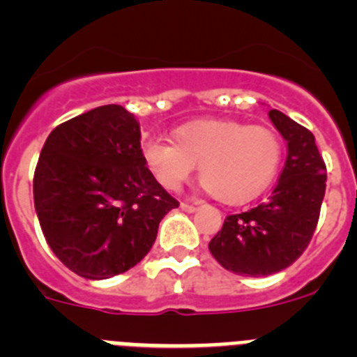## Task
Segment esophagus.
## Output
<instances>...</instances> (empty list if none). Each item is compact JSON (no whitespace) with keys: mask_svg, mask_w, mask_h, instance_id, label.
<instances>
[{"mask_svg":"<svg viewBox=\"0 0 357 357\" xmlns=\"http://www.w3.org/2000/svg\"><path fill=\"white\" fill-rule=\"evenodd\" d=\"M181 209L185 211V213H197L198 207L193 206V204H181Z\"/></svg>","mask_w":357,"mask_h":357,"instance_id":"1","label":"esophagus"}]
</instances>
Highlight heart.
Masks as SVG:
<instances>
[{
	"instance_id": "heart-1",
	"label": "heart",
	"mask_w": 357,
	"mask_h": 357,
	"mask_svg": "<svg viewBox=\"0 0 357 357\" xmlns=\"http://www.w3.org/2000/svg\"><path fill=\"white\" fill-rule=\"evenodd\" d=\"M172 139L143 144V159L155 181L168 191H178L198 164L204 188L223 204L257 197L273 181L282 157L275 132L238 121L185 123L173 130Z\"/></svg>"
}]
</instances>
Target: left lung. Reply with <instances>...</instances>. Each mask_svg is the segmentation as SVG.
Returning <instances> with one entry per match:
<instances>
[{
  "instance_id": "obj_1",
  "label": "left lung",
  "mask_w": 357,
  "mask_h": 357,
  "mask_svg": "<svg viewBox=\"0 0 357 357\" xmlns=\"http://www.w3.org/2000/svg\"><path fill=\"white\" fill-rule=\"evenodd\" d=\"M268 116L288 143L279 182L266 202L227 216L209 243L214 259L238 275H272L295 263L313 238L326 195L327 169L314 135L280 110Z\"/></svg>"
}]
</instances>
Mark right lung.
Segmentation results:
<instances>
[{
	"instance_id": "obj_1",
	"label": "right lung",
	"mask_w": 357,
	"mask_h": 357,
	"mask_svg": "<svg viewBox=\"0 0 357 357\" xmlns=\"http://www.w3.org/2000/svg\"><path fill=\"white\" fill-rule=\"evenodd\" d=\"M33 204L53 254L91 280L143 259L178 202L155 181L141 128L121 105H103L53 128L33 175Z\"/></svg>"
}]
</instances>
